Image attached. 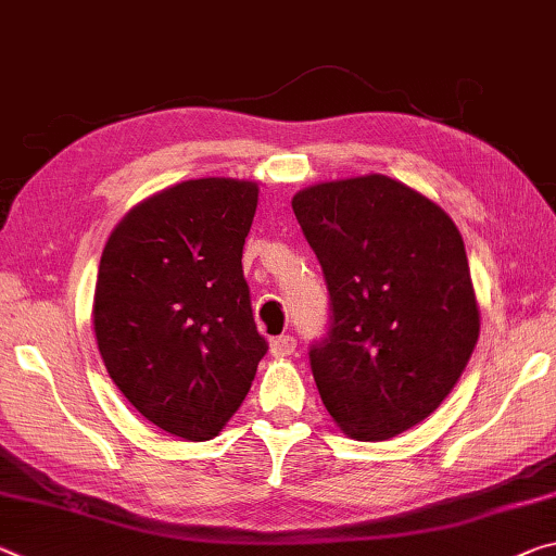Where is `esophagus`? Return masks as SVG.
I'll return each mask as SVG.
<instances>
[{
  "label": "esophagus",
  "mask_w": 556,
  "mask_h": 556,
  "mask_svg": "<svg viewBox=\"0 0 556 556\" xmlns=\"http://www.w3.org/2000/svg\"><path fill=\"white\" fill-rule=\"evenodd\" d=\"M294 349H296V339L289 337V333H287V337L271 339V343H269V354L277 356V358H281V356H292Z\"/></svg>",
  "instance_id": "1"
}]
</instances>
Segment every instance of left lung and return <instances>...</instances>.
<instances>
[{
	"label": "left lung",
	"mask_w": 556,
	"mask_h": 556,
	"mask_svg": "<svg viewBox=\"0 0 556 556\" xmlns=\"http://www.w3.org/2000/svg\"><path fill=\"white\" fill-rule=\"evenodd\" d=\"M292 207L331 296L329 339L309 351L326 410L349 438L401 435L447 399L480 337L463 237L378 173L309 185Z\"/></svg>",
	"instance_id": "1"
}]
</instances>
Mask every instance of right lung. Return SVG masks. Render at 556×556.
Instances as JSON below:
<instances>
[{"label": "right lung", "mask_w": 556, "mask_h": 556, "mask_svg": "<svg viewBox=\"0 0 556 556\" xmlns=\"http://www.w3.org/2000/svg\"><path fill=\"white\" fill-rule=\"evenodd\" d=\"M257 200L252 180H185L128 210L103 247L93 331L105 371L170 435L215 438L267 354L242 275Z\"/></svg>", "instance_id": "right-lung-1"}]
</instances>
